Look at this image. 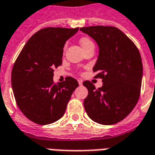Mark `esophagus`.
<instances>
[{
	"label": "esophagus",
	"mask_w": 155,
	"mask_h": 155,
	"mask_svg": "<svg viewBox=\"0 0 155 155\" xmlns=\"http://www.w3.org/2000/svg\"><path fill=\"white\" fill-rule=\"evenodd\" d=\"M78 83H79V84H80V85H82V84H83V81L80 79V80H78Z\"/></svg>",
	"instance_id": "esophagus-1"
}]
</instances>
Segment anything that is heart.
Masks as SVG:
<instances>
[{
  "label": "heart",
  "instance_id": "heart-1",
  "mask_svg": "<svg viewBox=\"0 0 155 155\" xmlns=\"http://www.w3.org/2000/svg\"><path fill=\"white\" fill-rule=\"evenodd\" d=\"M92 43V41L91 40H89L88 38H82L81 40V45L82 48L84 47V46H86L87 45L89 44H91Z\"/></svg>",
  "mask_w": 155,
  "mask_h": 155
}]
</instances>
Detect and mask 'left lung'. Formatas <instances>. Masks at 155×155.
I'll list each match as a JSON object with an SVG mask.
<instances>
[{"instance_id": "1", "label": "left lung", "mask_w": 155, "mask_h": 155, "mask_svg": "<svg viewBox=\"0 0 155 155\" xmlns=\"http://www.w3.org/2000/svg\"><path fill=\"white\" fill-rule=\"evenodd\" d=\"M98 45L99 55L93 71L101 78L102 87L95 89L90 81L84 110L91 120L110 125L124 120L139 101L143 64L135 45L120 29L113 26H89L80 29Z\"/></svg>"}]
</instances>
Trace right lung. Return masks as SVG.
I'll use <instances>...</instances> for the list:
<instances>
[{"instance_id":"obj_1","label":"right lung","mask_w":155,"mask_h":155,"mask_svg":"<svg viewBox=\"0 0 155 155\" xmlns=\"http://www.w3.org/2000/svg\"><path fill=\"white\" fill-rule=\"evenodd\" d=\"M78 30H40L25 43L15 61L12 72L14 96L19 109L34 123L45 125L60 120L79 86L72 77L53 83L54 69L62 64L64 44Z\"/></svg>"}]
</instances>
